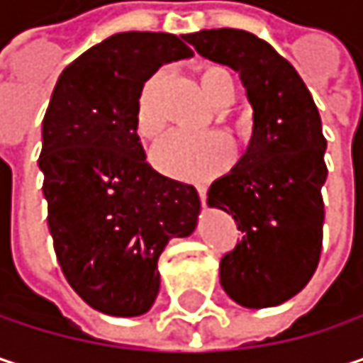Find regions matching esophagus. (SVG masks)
<instances>
[{"instance_id":"34e87169","label":"esophagus","mask_w":363,"mask_h":363,"mask_svg":"<svg viewBox=\"0 0 363 363\" xmlns=\"http://www.w3.org/2000/svg\"><path fill=\"white\" fill-rule=\"evenodd\" d=\"M197 193H199V199L201 203H206V197H208V189L203 184H197Z\"/></svg>"}]
</instances>
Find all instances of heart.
Wrapping results in <instances>:
<instances>
[{
	"label": "heart",
	"instance_id": "1",
	"mask_svg": "<svg viewBox=\"0 0 363 363\" xmlns=\"http://www.w3.org/2000/svg\"><path fill=\"white\" fill-rule=\"evenodd\" d=\"M199 88L203 96L218 109L229 107L235 101V77L223 65H203L197 71ZM166 73H153L138 90L134 103V130L140 138L153 140L164 130V115L160 107V94ZM235 160V147L225 134L189 136L174 132L155 145L151 151L153 166L174 179L182 181H210L223 174Z\"/></svg>",
	"mask_w": 363,
	"mask_h": 363
}]
</instances>
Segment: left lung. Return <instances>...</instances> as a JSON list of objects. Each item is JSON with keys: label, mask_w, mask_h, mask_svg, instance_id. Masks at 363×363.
Listing matches in <instances>:
<instances>
[{"label": "left lung", "mask_w": 363, "mask_h": 363, "mask_svg": "<svg viewBox=\"0 0 363 363\" xmlns=\"http://www.w3.org/2000/svg\"><path fill=\"white\" fill-rule=\"evenodd\" d=\"M182 37L240 73L254 109L244 157L208 191V206L231 214L242 231L220 258V286L248 309L281 305L309 284L322 254L328 168L320 111L296 69L264 39L242 29Z\"/></svg>", "instance_id": "8db88e82"}]
</instances>
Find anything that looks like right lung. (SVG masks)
Wrapping results in <instances>:
<instances>
[{
	"mask_svg": "<svg viewBox=\"0 0 363 363\" xmlns=\"http://www.w3.org/2000/svg\"><path fill=\"white\" fill-rule=\"evenodd\" d=\"M184 41L107 37L62 71L43 117L39 170L58 264L92 309L115 318L151 309L160 254L197 225L195 186L155 172L134 130L138 90L162 65L193 56Z\"/></svg>",
	"mask_w": 363,
	"mask_h": 363,
	"instance_id": "obj_1",
	"label": "right lung"
}]
</instances>
